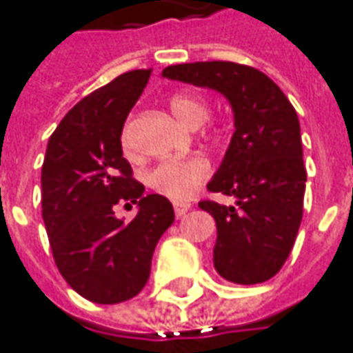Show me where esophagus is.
I'll use <instances>...</instances> for the list:
<instances>
[{"label": "esophagus", "instance_id": "obj_1", "mask_svg": "<svg viewBox=\"0 0 353 353\" xmlns=\"http://www.w3.org/2000/svg\"><path fill=\"white\" fill-rule=\"evenodd\" d=\"M190 209H192V203H188V201H176V203H174L176 217H183Z\"/></svg>", "mask_w": 353, "mask_h": 353}]
</instances>
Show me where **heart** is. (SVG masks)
Returning a JSON list of instances; mask_svg holds the SVG:
<instances>
[{
    "mask_svg": "<svg viewBox=\"0 0 353 353\" xmlns=\"http://www.w3.org/2000/svg\"><path fill=\"white\" fill-rule=\"evenodd\" d=\"M170 108L177 120L188 126L197 128L209 118V104L205 99L193 94V92H177L170 99ZM124 150L130 152V136L128 130L122 136ZM211 176V163L203 156H193L185 160H170L156 165L148 174V183L161 195L172 197V199H188L197 188Z\"/></svg>",
    "mask_w": 353,
    "mask_h": 353,
    "instance_id": "heart-1",
    "label": "heart"
}]
</instances>
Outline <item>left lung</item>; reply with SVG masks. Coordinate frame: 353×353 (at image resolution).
<instances>
[{
    "label": "left lung",
    "instance_id": "8db88e82",
    "mask_svg": "<svg viewBox=\"0 0 353 353\" xmlns=\"http://www.w3.org/2000/svg\"><path fill=\"white\" fill-rule=\"evenodd\" d=\"M161 77L217 90L229 102L235 132L207 190L233 195L235 205L199 207L217 225L215 270L229 283H265L283 268L302 221L306 168L296 110L265 72L237 63L172 65Z\"/></svg>",
    "mask_w": 353,
    "mask_h": 353
}]
</instances>
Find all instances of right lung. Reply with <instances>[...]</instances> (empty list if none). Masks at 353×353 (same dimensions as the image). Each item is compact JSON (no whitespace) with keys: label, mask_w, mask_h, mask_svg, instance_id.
<instances>
[{"label":"right lung","mask_w":353,"mask_h":353,"mask_svg":"<svg viewBox=\"0 0 353 353\" xmlns=\"http://www.w3.org/2000/svg\"><path fill=\"white\" fill-rule=\"evenodd\" d=\"M152 70H130L74 104L49 138L41 168V207L54 263L83 299L118 304L134 299L150 279L152 254L174 223V207L144 195L122 156L126 116ZM139 205L126 223L116 203Z\"/></svg>","instance_id":"1"}]
</instances>
